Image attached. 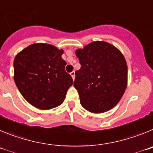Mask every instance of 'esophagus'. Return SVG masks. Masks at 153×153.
<instances>
[{"label": "esophagus", "instance_id": "1", "mask_svg": "<svg viewBox=\"0 0 153 153\" xmlns=\"http://www.w3.org/2000/svg\"><path fill=\"white\" fill-rule=\"evenodd\" d=\"M70 75H71V78H72V79H75V71H71V73H70Z\"/></svg>", "mask_w": 153, "mask_h": 153}]
</instances>
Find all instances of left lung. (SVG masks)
Returning <instances> with one entry per match:
<instances>
[{
	"mask_svg": "<svg viewBox=\"0 0 153 153\" xmlns=\"http://www.w3.org/2000/svg\"><path fill=\"white\" fill-rule=\"evenodd\" d=\"M75 54L81 68L75 71L74 86L82 107L94 114L112 109L127 85V65L123 55L104 41L91 42L77 49Z\"/></svg>",
	"mask_w": 153,
	"mask_h": 153,
	"instance_id": "left-lung-1",
	"label": "left lung"
}]
</instances>
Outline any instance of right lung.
<instances>
[{"instance_id": "1", "label": "right lung", "mask_w": 153, "mask_h": 153, "mask_svg": "<svg viewBox=\"0 0 153 153\" xmlns=\"http://www.w3.org/2000/svg\"><path fill=\"white\" fill-rule=\"evenodd\" d=\"M63 49L46 43H34L16 55L14 82L27 101L40 110H49L64 101L73 84L65 71Z\"/></svg>"}]
</instances>
